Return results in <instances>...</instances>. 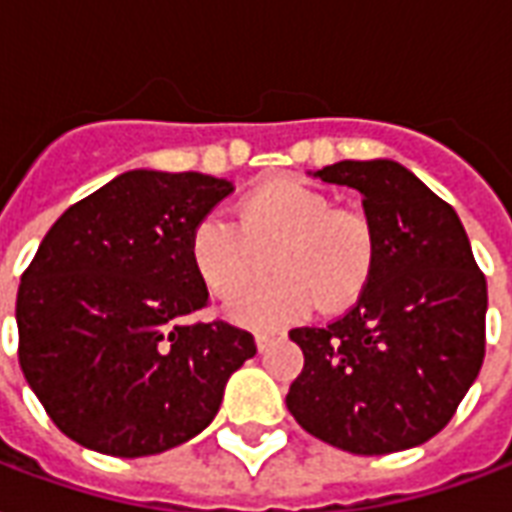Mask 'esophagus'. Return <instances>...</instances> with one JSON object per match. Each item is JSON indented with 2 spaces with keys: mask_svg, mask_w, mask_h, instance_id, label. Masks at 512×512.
<instances>
[{
  "mask_svg": "<svg viewBox=\"0 0 512 512\" xmlns=\"http://www.w3.org/2000/svg\"><path fill=\"white\" fill-rule=\"evenodd\" d=\"M268 342H271V336L268 333H255V344H257V352H263L268 347Z\"/></svg>",
  "mask_w": 512,
  "mask_h": 512,
  "instance_id": "1",
  "label": "esophagus"
}]
</instances>
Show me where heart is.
I'll return each mask as SVG.
<instances>
[{"mask_svg":"<svg viewBox=\"0 0 512 512\" xmlns=\"http://www.w3.org/2000/svg\"><path fill=\"white\" fill-rule=\"evenodd\" d=\"M241 227L203 217L189 255L208 290L233 298L266 268L274 276L230 304V317L252 328H274L304 317L317 301L333 312L352 304L369 282L377 257L374 227L363 211L336 208L323 189L298 179L271 181L238 206Z\"/></svg>","mask_w":512,"mask_h":512,"instance_id":"heart-1","label":"heart"}]
</instances>
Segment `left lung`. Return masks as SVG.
I'll return each mask as SVG.
<instances>
[{
	"label": "left lung",
	"mask_w": 512,
	"mask_h": 512,
	"mask_svg": "<svg viewBox=\"0 0 512 512\" xmlns=\"http://www.w3.org/2000/svg\"><path fill=\"white\" fill-rule=\"evenodd\" d=\"M312 176L361 192L377 257L350 312L290 331L304 372L287 410L312 437L358 456L423 445L483 366L486 276L456 211L399 162L342 160Z\"/></svg>",
	"instance_id": "1"
}]
</instances>
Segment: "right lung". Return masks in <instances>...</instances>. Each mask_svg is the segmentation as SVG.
<instances>
[{"label":"right lung","mask_w":512,"mask_h":512,"mask_svg":"<svg viewBox=\"0 0 512 512\" xmlns=\"http://www.w3.org/2000/svg\"><path fill=\"white\" fill-rule=\"evenodd\" d=\"M233 181L127 170L45 233L15 301L18 361L62 434L105 456H154L219 412L252 333L189 323L208 301L192 230Z\"/></svg>","instance_id":"add662e5"}]
</instances>
